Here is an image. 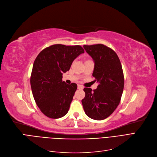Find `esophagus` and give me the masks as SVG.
<instances>
[{
    "label": "esophagus",
    "instance_id": "obj_1",
    "mask_svg": "<svg viewBox=\"0 0 157 157\" xmlns=\"http://www.w3.org/2000/svg\"><path fill=\"white\" fill-rule=\"evenodd\" d=\"M78 89H80V90H82V89H83V86H82L81 85H78Z\"/></svg>",
    "mask_w": 157,
    "mask_h": 157
}]
</instances>
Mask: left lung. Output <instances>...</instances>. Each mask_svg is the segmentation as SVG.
I'll list each match as a JSON object with an SVG mask.
<instances>
[{"mask_svg": "<svg viewBox=\"0 0 157 157\" xmlns=\"http://www.w3.org/2000/svg\"><path fill=\"white\" fill-rule=\"evenodd\" d=\"M83 48L94 60L92 75L99 85L93 90L84 88L82 105L89 118L102 120L109 117L120 102L124 86L122 67L116 52L105 45H84Z\"/></svg>", "mask_w": 157, "mask_h": 157, "instance_id": "left-lung-1", "label": "left lung"}]
</instances>
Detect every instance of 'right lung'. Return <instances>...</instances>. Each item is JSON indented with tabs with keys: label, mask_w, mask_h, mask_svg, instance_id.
<instances>
[{
	"label": "right lung",
	"mask_w": 157,
	"mask_h": 157,
	"mask_svg": "<svg viewBox=\"0 0 157 157\" xmlns=\"http://www.w3.org/2000/svg\"><path fill=\"white\" fill-rule=\"evenodd\" d=\"M84 50L79 45L54 44L43 50L35 59L30 78L34 100L46 117L57 119L68 113L77 85L63 82L73 61Z\"/></svg>",
	"instance_id": "obj_1"
}]
</instances>
